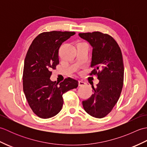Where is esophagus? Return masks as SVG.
<instances>
[{
	"label": "esophagus",
	"instance_id": "34e87169",
	"mask_svg": "<svg viewBox=\"0 0 147 147\" xmlns=\"http://www.w3.org/2000/svg\"><path fill=\"white\" fill-rule=\"evenodd\" d=\"M85 84L86 83L84 82H82V81H79V82H78V85L80 86H83L84 85H85Z\"/></svg>",
	"mask_w": 147,
	"mask_h": 147
}]
</instances>
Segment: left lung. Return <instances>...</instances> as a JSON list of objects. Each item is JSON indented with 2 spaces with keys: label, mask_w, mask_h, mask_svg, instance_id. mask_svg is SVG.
Here are the masks:
<instances>
[{
  "label": "left lung",
  "mask_w": 147,
  "mask_h": 147,
  "mask_svg": "<svg viewBox=\"0 0 147 147\" xmlns=\"http://www.w3.org/2000/svg\"><path fill=\"white\" fill-rule=\"evenodd\" d=\"M93 47L90 74H96L99 83L92 85L93 93L82 102L92 116L102 118L110 113L117 102L123 86L124 64L121 49L110 35L99 32L79 33Z\"/></svg>",
  "instance_id": "8db88e82"
}]
</instances>
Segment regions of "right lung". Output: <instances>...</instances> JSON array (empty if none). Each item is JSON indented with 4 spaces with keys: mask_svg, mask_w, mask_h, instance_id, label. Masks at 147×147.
<instances>
[{
    "mask_svg": "<svg viewBox=\"0 0 147 147\" xmlns=\"http://www.w3.org/2000/svg\"><path fill=\"white\" fill-rule=\"evenodd\" d=\"M75 32L40 33L33 40L24 59L23 92L30 107L37 116L47 119L57 115L63 105L62 95L78 86L77 80L67 78L63 82H52V69L59 64V49Z\"/></svg>",
    "mask_w": 147,
    "mask_h": 147,
    "instance_id": "obj_1",
    "label": "right lung"
}]
</instances>
